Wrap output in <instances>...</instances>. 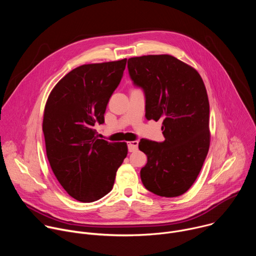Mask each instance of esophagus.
<instances>
[{"label": "esophagus", "mask_w": 256, "mask_h": 256, "mask_svg": "<svg viewBox=\"0 0 256 256\" xmlns=\"http://www.w3.org/2000/svg\"><path fill=\"white\" fill-rule=\"evenodd\" d=\"M138 140H132L128 142V152H134L138 150Z\"/></svg>", "instance_id": "34e87169"}]
</instances>
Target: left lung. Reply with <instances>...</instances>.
Segmentation results:
<instances>
[{
	"label": "left lung",
	"instance_id": "8db88e82",
	"mask_svg": "<svg viewBox=\"0 0 256 256\" xmlns=\"http://www.w3.org/2000/svg\"><path fill=\"white\" fill-rule=\"evenodd\" d=\"M130 78L144 95L146 118L163 120L165 140L142 138L148 161L140 179L149 192L165 198L186 192L196 181L210 147V104L198 72L169 54L128 60Z\"/></svg>",
	"mask_w": 256,
	"mask_h": 256
}]
</instances>
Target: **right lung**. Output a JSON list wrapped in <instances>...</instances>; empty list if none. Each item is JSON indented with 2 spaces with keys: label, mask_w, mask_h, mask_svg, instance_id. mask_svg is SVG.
Listing matches in <instances>:
<instances>
[{
  "label": "right lung",
  "mask_w": 256,
  "mask_h": 256,
  "mask_svg": "<svg viewBox=\"0 0 256 256\" xmlns=\"http://www.w3.org/2000/svg\"><path fill=\"white\" fill-rule=\"evenodd\" d=\"M126 58L80 66L52 89L44 109L42 130L50 167L75 200L92 202L112 190L126 142L97 138L106 106L120 83Z\"/></svg>",
  "instance_id": "add662e5"
}]
</instances>
